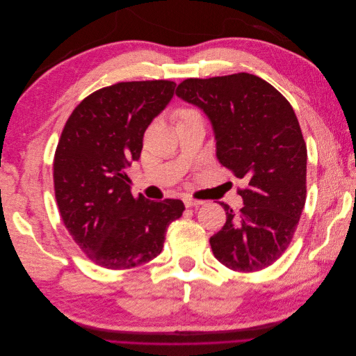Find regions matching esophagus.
Listing matches in <instances>:
<instances>
[{
	"instance_id": "1",
	"label": "esophagus",
	"mask_w": 356,
	"mask_h": 356,
	"mask_svg": "<svg viewBox=\"0 0 356 356\" xmlns=\"http://www.w3.org/2000/svg\"><path fill=\"white\" fill-rule=\"evenodd\" d=\"M184 204L187 208H197V207H200V204H203V202L202 200H197V199H193V197H190V196H184Z\"/></svg>"
}]
</instances>
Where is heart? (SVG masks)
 <instances>
[{
    "label": "heart",
    "mask_w": 356,
    "mask_h": 356,
    "mask_svg": "<svg viewBox=\"0 0 356 356\" xmlns=\"http://www.w3.org/2000/svg\"><path fill=\"white\" fill-rule=\"evenodd\" d=\"M195 114H199V113L193 108H182L178 111V120H181V118H184V117H188V115H195Z\"/></svg>",
    "instance_id": "b5f03b06"
}]
</instances>
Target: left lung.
<instances>
[{
	"label": "left lung",
	"mask_w": 356,
	"mask_h": 356,
	"mask_svg": "<svg viewBox=\"0 0 356 356\" xmlns=\"http://www.w3.org/2000/svg\"><path fill=\"white\" fill-rule=\"evenodd\" d=\"M175 93L209 117L218 161L246 181L238 212L221 203L227 220L212 252L234 272L263 270L286 251L306 203L307 148L293 106L248 72L187 79Z\"/></svg>",
	"instance_id": "obj_1"
}]
</instances>
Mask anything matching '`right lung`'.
I'll return each mask as SVG.
<instances>
[{"mask_svg": "<svg viewBox=\"0 0 356 356\" xmlns=\"http://www.w3.org/2000/svg\"><path fill=\"white\" fill-rule=\"evenodd\" d=\"M170 80L122 81L90 93L63 127L53 160L63 224L86 257L111 270L147 263L186 207L134 197L126 166L141 156L144 132L172 99Z\"/></svg>", "mask_w": 356, "mask_h": 356, "instance_id": "obj_1", "label": "right lung"}]
</instances>
